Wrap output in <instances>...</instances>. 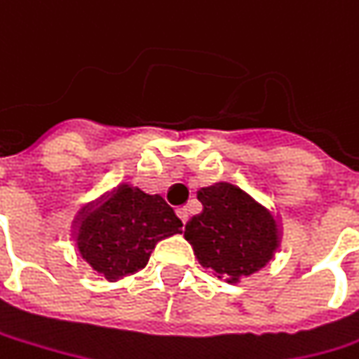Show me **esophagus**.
Returning <instances> with one entry per match:
<instances>
[{
	"label": "esophagus",
	"instance_id": "obj_1",
	"mask_svg": "<svg viewBox=\"0 0 359 359\" xmlns=\"http://www.w3.org/2000/svg\"><path fill=\"white\" fill-rule=\"evenodd\" d=\"M177 215L182 217V222L186 224L187 219H189V210H187V205H182L180 210H177Z\"/></svg>",
	"mask_w": 359,
	"mask_h": 359
}]
</instances>
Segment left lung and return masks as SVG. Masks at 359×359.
<instances>
[{"mask_svg":"<svg viewBox=\"0 0 359 359\" xmlns=\"http://www.w3.org/2000/svg\"><path fill=\"white\" fill-rule=\"evenodd\" d=\"M198 200L203 212L187 222L184 236L203 268L238 282L268 264L282 238L278 215L231 182L201 187Z\"/></svg>","mask_w":359,"mask_h":359,"instance_id":"left-lung-1","label":"left lung"}]
</instances>
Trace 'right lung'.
<instances>
[{"label":"right lung","mask_w":359,"mask_h":359,"mask_svg":"<svg viewBox=\"0 0 359 359\" xmlns=\"http://www.w3.org/2000/svg\"><path fill=\"white\" fill-rule=\"evenodd\" d=\"M182 219L161 196L121 184L74 224V241L81 257L105 280H118L147 264L163 238L182 233Z\"/></svg>","instance_id":"right-lung-1"}]
</instances>
